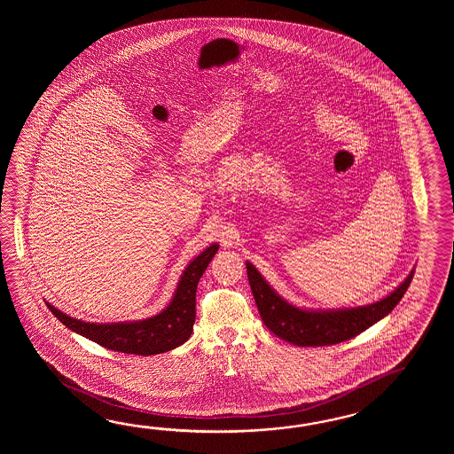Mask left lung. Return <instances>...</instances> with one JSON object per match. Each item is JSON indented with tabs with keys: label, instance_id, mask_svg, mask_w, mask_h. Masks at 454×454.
<instances>
[{
	"label": "left lung",
	"instance_id": "8db88e82",
	"mask_svg": "<svg viewBox=\"0 0 454 454\" xmlns=\"http://www.w3.org/2000/svg\"><path fill=\"white\" fill-rule=\"evenodd\" d=\"M247 272L253 297L266 328L278 338L300 348L334 346L356 338L393 311L414 278L412 270L404 282L389 295L368 305L354 309H300L282 299L250 261H247Z\"/></svg>",
	"mask_w": 454,
	"mask_h": 454
}]
</instances>
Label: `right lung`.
<instances>
[{
	"label": "right lung",
	"instance_id": "obj_1",
	"mask_svg": "<svg viewBox=\"0 0 454 454\" xmlns=\"http://www.w3.org/2000/svg\"><path fill=\"white\" fill-rule=\"evenodd\" d=\"M217 250L219 245L213 243L193 261H190L176 284L170 303L154 317L118 323H89L68 317L49 301L47 307L67 328L82 338L94 340L102 348L135 356H155L168 352L184 344L193 333L196 287Z\"/></svg>",
	"mask_w": 454,
	"mask_h": 454
}]
</instances>
